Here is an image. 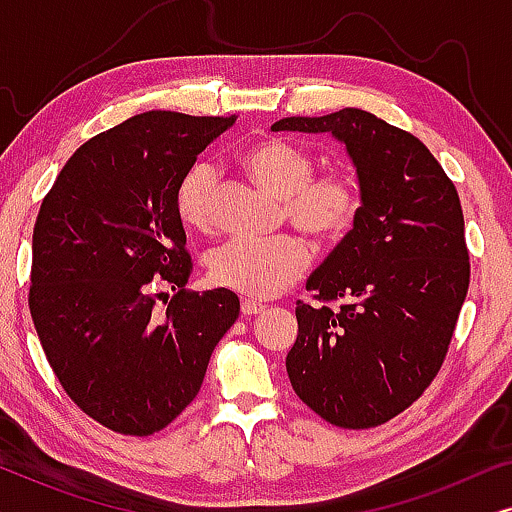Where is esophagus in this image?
<instances>
[{
    "label": "esophagus",
    "mask_w": 512,
    "mask_h": 512,
    "mask_svg": "<svg viewBox=\"0 0 512 512\" xmlns=\"http://www.w3.org/2000/svg\"><path fill=\"white\" fill-rule=\"evenodd\" d=\"M263 310H265V305L258 303V300H251V298L242 300V314H244V317H256V314H261Z\"/></svg>",
    "instance_id": "esophagus-1"
}]
</instances>
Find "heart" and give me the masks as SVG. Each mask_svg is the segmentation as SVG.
<instances>
[{"label": "heart", "mask_w": 512, "mask_h": 512, "mask_svg": "<svg viewBox=\"0 0 512 512\" xmlns=\"http://www.w3.org/2000/svg\"><path fill=\"white\" fill-rule=\"evenodd\" d=\"M240 163L265 191L282 198L284 219L314 242H338L354 228L361 212V186L345 165L317 170V158L303 146L270 137L249 144ZM219 205V174L209 163H195L177 188L184 223L214 228ZM310 265V249L300 237L270 242L230 240L209 256V279L221 289L249 298H275L296 284Z\"/></svg>", "instance_id": "1"}]
</instances>
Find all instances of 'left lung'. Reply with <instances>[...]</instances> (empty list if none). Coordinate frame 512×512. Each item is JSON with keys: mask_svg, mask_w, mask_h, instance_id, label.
Returning a JSON list of instances; mask_svg holds the SVG:
<instances>
[{"mask_svg": "<svg viewBox=\"0 0 512 512\" xmlns=\"http://www.w3.org/2000/svg\"><path fill=\"white\" fill-rule=\"evenodd\" d=\"M272 130L333 132L363 200L307 279L321 305L296 303L291 387L328 424L380 426L424 394L450 349L471 282L459 193L415 135L363 109L282 118Z\"/></svg>", "mask_w": 512, "mask_h": 512, "instance_id": "1", "label": "left lung"}]
</instances>
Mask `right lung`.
I'll return each instance as SVG.
<instances>
[{
    "mask_svg": "<svg viewBox=\"0 0 512 512\" xmlns=\"http://www.w3.org/2000/svg\"><path fill=\"white\" fill-rule=\"evenodd\" d=\"M235 121L132 116L79 146L41 202L27 296L34 328L65 394L109 431L153 436L172 424L240 317L230 291L186 289L193 258L177 209L184 174Z\"/></svg>",
    "mask_w": 512,
    "mask_h": 512,
    "instance_id": "obj_1",
    "label": "right lung"
}]
</instances>
